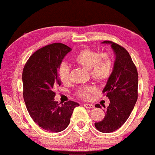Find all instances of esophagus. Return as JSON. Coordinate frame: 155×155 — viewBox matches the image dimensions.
I'll return each mask as SVG.
<instances>
[{"instance_id": "obj_1", "label": "esophagus", "mask_w": 155, "mask_h": 155, "mask_svg": "<svg viewBox=\"0 0 155 155\" xmlns=\"http://www.w3.org/2000/svg\"><path fill=\"white\" fill-rule=\"evenodd\" d=\"M84 106L87 108H93L95 107L93 104H84Z\"/></svg>"}]
</instances>
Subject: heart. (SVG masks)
Returning a JSON list of instances; mask_svg holds the SVG:
<instances>
[{
	"label": "heart",
	"instance_id": "heart-1",
	"mask_svg": "<svg viewBox=\"0 0 155 155\" xmlns=\"http://www.w3.org/2000/svg\"><path fill=\"white\" fill-rule=\"evenodd\" d=\"M73 61L78 65L87 70L91 78L103 83L106 81L111 75L114 62L110 55L107 52L99 53L89 48H83L74 55ZM58 76L63 84L69 83L70 68L63 63L59 67ZM94 86L82 87L78 91L77 94L83 98H88L91 93H94Z\"/></svg>",
	"mask_w": 155,
	"mask_h": 155
}]
</instances>
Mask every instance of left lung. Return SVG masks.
<instances>
[{"label": "left lung", "instance_id": "obj_1", "mask_svg": "<svg viewBox=\"0 0 155 155\" xmlns=\"http://www.w3.org/2000/svg\"><path fill=\"white\" fill-rule=\"evenodd\" d=\"M102 44L110 45L116 54L111 75L108 78L103 93L110 101L102 121L95 127L103 133L117 130L130 116L138 98V72L129 52L121 46L110 41ZM97 108H101L99 104Z\"/></svg>", "mask_w": 155, "mask_h": 155}]
</instances>
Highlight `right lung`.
Masks as SVG:
<instances>
[{"instance_id":"right-lung-1","label":"right lung","mask_w":155,"mask_h":155,"mask_svg":"<svg viewBox=\"0 0 155 155\" xmlns=\"http://www.w3.org/2000/svg\"><path fill=\"white\" fill-rule=\"evenodd\" d=\"M71 50L64 44L47 45L29 57L23 70V95L28 114L39 127L50 132L64 130L74 108L79 106L72 101L60 106L54 100V88L61 85L59 67Z\"/></svg>"}]
</instances>
